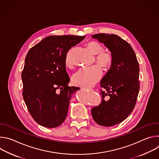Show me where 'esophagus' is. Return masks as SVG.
Instances as JSON below:
<instances>
[{
  "mask_svg": "<svg viewBox=\"0 0 159 159\" xmlns=\"http://www.w3.org/2000/svg\"><path fill=\"white\" fill-rule=\"evenodd\" d=\"M83 89L84 90H87V91H89V90H93V89H90V88H84Z\"/></svg>",
  "mask_w": 159,
  "mask_h": 159,
  "instance_id": "esophagus-1",
  "label": "esophagus"
}]
</instances>
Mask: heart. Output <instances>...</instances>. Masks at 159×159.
Here are the masks:
<instances>
[{
  "label": "heart",
  "mask_w": 159,
  "mask_h": 159,
  "mask_svg": "<svg viewBox=\"0 0 159 159\" xmlns=\"http://www.w3.org/2000/svg\"><path fill=\"white\" fill-rule=\"evenodd\" d=\"M87 47L93 55H96V62L104 69H107L111 66L112 57L108 51H104L102 45L96 41H90L87 44ZM70 51L68 52L65 57V64L67 66L71 65ZM102 69L98 65H93L89 68H83L75 72L72 76V82L74 85L83 87H89L94 85L101 78Z\"/></svg>",
  "instance_id": "heart-1"
}]
</instances>
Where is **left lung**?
<instances>
[{
    "label": "left lung",
    "instance_id": "1",
    "mask_svg": "<svg viewBox=\"0 0 159 159\" xmlns=\"http://www.w3.org/2000/svg\"><path fill=\"white\" fill-rule=\"evenodd\" d=\"M103 43L112 57L110 69L102 79V102L94 107V120L103 126H112L124 121L132 112L140 89L139 64L136 55L126 41L116 34L92 36Z\"/></svg>",
    "mask_w": 159,
    "mask_h": 159
}]
</instances>
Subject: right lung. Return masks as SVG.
Returning <instances> with one entry per match:
<instances>
[{"instance_id":"right-lung-1","label":"right lung","mask_w":159,"mask_h":159,"mask_svg":"<svg viewBox=\"0 0 159 159\" xmlns=\"http://www.w3.org/2000/svg\"><path fill=\"white\" fill-rule=\"evenodd\" d=\"M85 37L48 36L31 48L26 57L22 72V96L33 118L43 126L52 128L62 124L72 96L80 90L68 85L70 78L65 57Z\"/></svg>"}]
</instances>
